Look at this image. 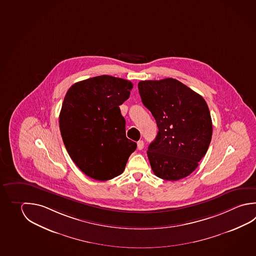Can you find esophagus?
I'll use <instances>...</instances> for the list:
<instances>
[{
    "label": "esophagus",
    "mask_w": 256,
    "mask_h": 256,
    "mask_svg": "<svg viewBox=\"0 0 256 256\" xmlns=\"http://www.w3.org/2000/svg\"><path fill=\"white\" fill-rule=\"evenodd\" d=\"M137 147H138V149L139 150L144 149V140H139V142H137Z\"/></svg>",
    "instance_id": "34e87169"
}]
</instances>
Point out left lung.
I'll return each instance as SVG.
<instances>
[{
    "label": "left lung",
    "mask_w": 256,
    "mask_h": 256,
    "mask_svg": "<svg viewBox=\"0 0 256 256\" xmlns=\"http://www.w3.org/2000/svg\"><path fill=\"white\" fill-rule=\"evenodd\" d=\"M138 88L142 102L158 126L147 150L154 174L170 182L186 178L198 166L212 138L206 102L174 78L140 81Z\"/></svg>",
    "instance_id": "obj_1"
}]
</instances>
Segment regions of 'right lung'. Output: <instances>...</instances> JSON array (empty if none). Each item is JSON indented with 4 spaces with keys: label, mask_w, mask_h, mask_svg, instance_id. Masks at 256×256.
Returning <instances> with one entry per match:
<instances>
[{
    "label": "right lung",
    "mask_w": 256,
    "mask_h": 256,
    "mask_svg": "<svg viewBox=\"0 0 256 256\" xmlns=\"http://www.w3.org/2000/svg\"><path fill=\"white\" fill-rule=\"evenodd\" d=\"M132 84L126 79L98 76L73 84L66 94L60 129L66 149L88 177L108 180L126 168L137 144L126 137L120 107Z\"/></svg>",
    "instance_id": "add662e5"
}]
</instances>
